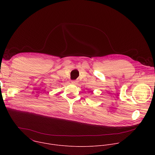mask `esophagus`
Segmentation results:
<instances>
[{
  "mask_svg": "<svg viewBox=\"0 0 155 155\" xmlns=\"http://www.w3.org/2000/svg\"><path fill=\"white\" fill-rule=\"evenodd\" d=\"M72 83L74 84H77V80H72Z\"/></svg>",
  "mask_w": 155,
  "mask_h": 155,
  "instance_id": "obj_1",
  "label": "esophagus"
}]
</instances>
